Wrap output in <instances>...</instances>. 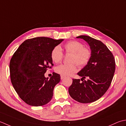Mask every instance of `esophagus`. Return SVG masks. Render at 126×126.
Wrapping results in <instances>:
<instances>
[{
	"label": "esophagus",
	"mask_w": 126,
	"mask_h": 126,
	"mask_svg": "<svg viewBox=\"0 0 126 126\" xmlns=\"http://www.w3.org/2000/svg\"><path fill=\"white\" fill-rule=\"evenodd\" d=\"M60 78H61V79H63L65 77V76H63V75H61L60 76Z\"/></svg>",
	"instance_id": "1"
}]
</instances>
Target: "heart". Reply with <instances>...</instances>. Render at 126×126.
I'll list each match as a JSON object with an SVG mask.
<instances>
[{"label": "heart", "mask_w": 126, "mask_h": 126, "mask_svg": "<svg viewBox=\"0 0 126 126\" xmlns=\"http://www.w3.org/2000/svg\"><path fill=\"white\" fill-rule=\"evenodd\" d=\"M66 54H71L70 63L61 64L55 68V72L63 76H68L76 72L77 65L83 67L88 65L91 59L92 52L88 47H84L83 43L77 41H71L64 45ZM51 59L55 63H59L63 60V53L59 46L53 49L51 52Z\"/></svg>", "instance_id": "1"}]
</instances>
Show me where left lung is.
Here are the masks:
<instances>
[{
	"label": "left lung",
	"instance_id": "8db88e82",
	"mask_svg": "<svg viewBox=\"0 0 126 126\" xmlns=\"http://www.w3.org/2000/svg\"><path fill=\"white\" fill-rule=\"evenodd\" d=\"M77 38L88 43L92 55L88 65L77 73L82 77V82L73 79L68 92L77 102L89 103L99 99L109 89L115 73V61L112 53L101 41L86 35ZM86 78V81L84 79Z\"/></svg>",
	"mask_w": 126,
	"mask_h": 126
}]
</instances>
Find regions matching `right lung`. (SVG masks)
Instances as JSON below:
<instances>
[{"label": "right lung", "instance_id": "obj_1", "mask_svg": "<svg viewBox=\"0 0 126 126\" xmlns=\"http://www.w3.org/2000/svg\"><path fill=\"white\" fill-rule=\"evenodd\" d=\"M63 40L46 37L28 39L13 55L10 63L11 81L15 91L27 104L42 106L52 99L60 76L53 72L49 79L45 73L53 65L52 50Z\"/></svg>", "mask_w": 126, "mask_h": 126}]
</instances>
